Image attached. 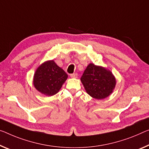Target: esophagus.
Masks as SVG:
<instances>
[{
	"mask_svg": "<svg viewBox=\"0 0 149 149\" xmlns=\"http://www.w3.org/2000/svg\"><path fill=\"white\" fill-rule=\"evenodd\" d=\"M70 77L73 78V79H77L78 78V74L77 73H73V74H70Z\"/></svg>",
	"mask_w": 149,
	"mask_h": 149,
	"instance_id": "1",
	"label": "esophagus"
}]
</instances>
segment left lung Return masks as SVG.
<instances>
[{
	"label": "left lung",
	"mask_w": 149,
	"mask_h": 149,
	"mask_svg": "<svg viewBox=\"0 0 149 149\" xmlns=\"http://www.w3.org/2000/svg\"><path fill=\"white\" fill-rule=\"evenodd\" d=\"M86 92L91 97L101 100L108 97L115 88L116 78L111 70L90 63L81 78Z\"/></svg>",
	"instance_id": "8db88e82"
}]
</instances>
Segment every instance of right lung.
I'll return each mask as SVG.
<instances>
[{"label": "right lung", "mask_w": 149, "mask_h": 149, "mask_svg": "<svg viewBox=\"0 0 149 149\" xmlns=\"http://www.w3.org/2000/svg\"><path fill=\"white\" fill-rule=\"evenodd\" d=\"M68 75L53 60L39 65L34 74L33 85L38 92L51 97L58 92L67 81Z\"/></svg>", "instance_id": "add662e5"}]
</instances>
